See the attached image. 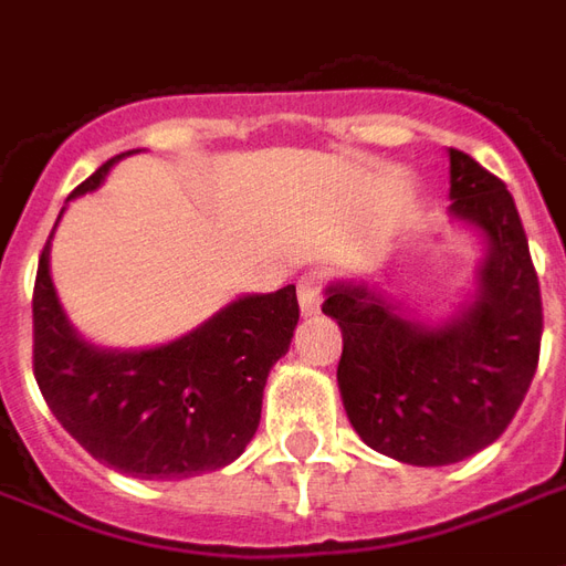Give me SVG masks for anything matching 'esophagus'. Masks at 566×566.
I'll list each match as a JSON object with an SVG mask.
<instances>
[{
  "label": "esophagus",
  "mask_w": 566,
  "mask_h": 566,
  "mask_svg": "<svg viewBox=\"0 0 566 566\" xmlns=\"http://www.w3.org/2000/svg\"><path fill=\"white\" fill-rule=\"evenodd\" d=\"M321 296H324V279L318 272H308L300 282V312L303 315H315L321 308Z\"/></svg>",
  "instance_id": "obj_1"
}]
</instances>
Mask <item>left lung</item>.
<instances>
[{
  "label": "left lung",
  "instance_id": "8db88e82",
  "mask_svg": "<svg viewBox=\"0 0 566 566\" xmlns=\"http://www.w3.org/2000/svg\"><path fill=\"white\" fill-rule=\"evenodd\" d=\"M451 214L485 233L482 291L463 318L427 331L364 284H336L321 312L343 331L336 367L345 412L369 449L442 467L510 427L539 364L543 300L512 193L449 148Z\"/></svg>",
  "mask_w": 566,
  "mask_h": 566
}]
</instances>
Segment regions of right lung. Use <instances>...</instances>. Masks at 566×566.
I'll return each instance as SVG.
<instances>
[{
    "label": "right lung",
    "mask_w": 566,
    "mask_h": 566,
    "mask_svg": "<svg viewBox=\"0 0 566 566\" xmlns=\"http://www.w3.org/2000/svg\"><path fill=\"white\" fill-rule=\"evenodd\" d=\"M120 157L103 163L69 199L99 187ZM48 251L51 235L32 287V373L69 437L96 461L139 479H187L235 461L258 430L266 376L300 321L294 284L242 296L160 348L99 352L69 327Z\"/></svg>",
    "instance_id": "1"
}]
</instances>
